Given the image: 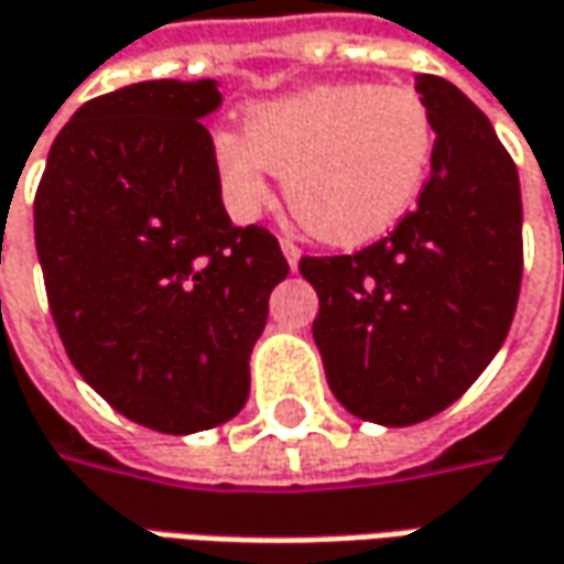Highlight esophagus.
I'll return each instance as SVG.
<instances>
[{
	"mask_svg": "<svg viewBox=\"0 0 564 564\" xmlns=\"http://www.w3.org/2000/svg\"><path fill=\"white\" fill-rule=\"evenodd\" d=\"M281 249H283V256H286V262H290V268L296 271V264H300V256H302V249L290 237H283L281 240Z\"/></svg>",
	"mask_w": 564,
	"mask_h": 564,
	"instance_id": "34e87169",
	"label": "esophagus"
}]
</instances>
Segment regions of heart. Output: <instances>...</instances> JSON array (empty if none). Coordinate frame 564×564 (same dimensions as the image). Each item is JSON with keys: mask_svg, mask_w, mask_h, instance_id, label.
I'll use <instances>...</instances> for the list:
<instances>
[{"mask_svg": "<svg viewBox=\"0 0 564 564\" xmlns=\"http://www.w3.org/2000/svg\"><path fill=\"white\" fill-rule=\"evenodd\" d=\"M434 149V115L417 89L356 80L256 106L243 133L215 137V167L240 212L268 203V167L286 174L296 221L327 243L352 246L409 215Z\"/></svg>", "mask_w": 564, "mask_h": 564, "instance_id": "obj_1", "label": "heart"}]
</instances>
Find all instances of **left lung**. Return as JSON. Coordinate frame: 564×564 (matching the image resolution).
<instances>
[{"instance_id":"obj_1","label":"left lung","mask_w":564,"mask_h":564,"mask_svg":"<svg viewBox=\"0 0 564 564\" xmlns=\"http://www.w3.org/2000/svg\"><path fill=\"white\" fill-rule=\"evenodd\" d=\"M437 127L431 177L393 234L352 256H305L324 375L346 412L387 427L453 405L506 340L521 290V186L487 115L417 74Z\"/></svg>"}]
</instances>
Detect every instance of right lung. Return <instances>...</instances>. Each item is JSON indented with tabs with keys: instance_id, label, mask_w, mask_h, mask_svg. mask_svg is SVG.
Listing matches in <instances>:
<instances>
[{
	"instance_id": "1",
	"label": "right lung",
	"mask_w": 564,
	"mask_h": 564,
	"mask_svg": "<svg viewBox=\"0 0 564 564\" xmlns=\"http://www.w3.org/2000/svg\"><path fill=\"white\" fill-rule=\"evenodd\" d=\"M215 80H143L58 130L33 199L52 321L80 378L162 434L237 415L268 296L290 274L274 234L234 227L203 118Z\"/></svg>"
}]
</instances>
